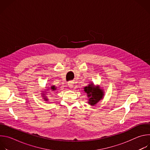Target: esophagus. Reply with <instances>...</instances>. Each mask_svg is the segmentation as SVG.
<instances>
[{"instance_id":"1","label":"esophagus","mask_w":150,"mask_h":150,"mask_svg":"<svg viewBox=\"0 0 150 150\" xmlns=\"http://www.w3.org/2000/svg\"><path fill=\"white\" fill-rule=\"evenodd\" d=\"M68 86H69V87H70L71 88H73V86H74V83L72 82V81H70V82H68Z\"/></svg>"}]
</instances>
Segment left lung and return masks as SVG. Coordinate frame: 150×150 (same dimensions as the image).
Returning <instances> with one entry per match:
<instances>
[{"mask_svg":"<svg viewBox=\"0 0 150 150\" xmlns=\"http://www.w3.org/2000/svg\"><path fill=\"white\" fill-rule=\"evenodd\" d=\"M83 88L85 93H87V96L89 98L88 103L91 105H96L103 97V90L100 89L98 86L95 87L94 83H91Z\"/></svg>","mask_w":150,"mask_h":150,"instance_id":"8db88e82","label":"left lung"}]
</instances>
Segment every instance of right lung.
Masks as SVG:
<instances>
[{
	"label": "right lung",
	"mask_w": 150,
	"mask_h": 150,
	"mask_svg": "<svg viewBox=\"0 0 150 150\" xmlns=\"http://www.w3.org/2000/svg\"><path fill=\"white\" fill-rule=\"evenodd\" d=\"M48 90H51V91H55V90H56V87L54 86V85H52V86L50 87ZM45 97V98H44L45 100H46V101H47V100H48L46 97Z\"/></svg>",
	"instance_id": "add662e5"
}]
</instances>
